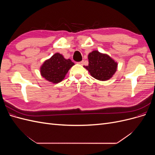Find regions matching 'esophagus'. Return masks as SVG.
Masks as SVG:
<instances>
[{
    "label": "esophagus",
    "mask_w": 155,
    "mask_h": 155,
    "mask_svg": "<svg viewBox=\"0 0 155 155\" xmlns=\"http://www.w3.org/2000/svg\"><path fill=\"white\" fill-rule=\"evenodd\" d=\"M78 63H79V64H83V63H84V61H81L79 62Z\"/></svg>",
    "instance_id": "esophagus-1"
}]
</instances>
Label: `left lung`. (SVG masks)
Segmentation results:
<instances>
[{"mask_svg":"<svg viewBox=\"0 0 155 155\" xmlns=\"http://www.w3.org/2000/svg\"><path fill=\"white\" fill-rule=\"evenodd\" d=\"M88 65L84 66V68L97 80H108L116 71L118 64L107 54L94 50L88 54Z\"/></svg>","mask_w":155,"mask_h":155,"instance_id":"obj_1","label":"left lung"}]
</instances>
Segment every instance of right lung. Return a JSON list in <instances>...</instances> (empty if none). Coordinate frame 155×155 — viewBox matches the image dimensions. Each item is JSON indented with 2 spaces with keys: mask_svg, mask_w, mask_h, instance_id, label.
Returning <instances> with one entry per match:
<instances>
[{
  "mask_svg": "<svg viewBox=\"0 0 155 155\" xmlns=\"http://www.w3.org/2000/svg\"><path fill=\"white\" fill-rule=\"evenodd\" d=\"M74 63L70 59H66L59 53L46 60L41 67V76L46 80L54 83L61 81Z\"/></svg>",
  "mask_w": 155,
  "mask_h": 155,
  "instance_id": "right-lung-1",
  "label": "right lung"
}]
</instances>
